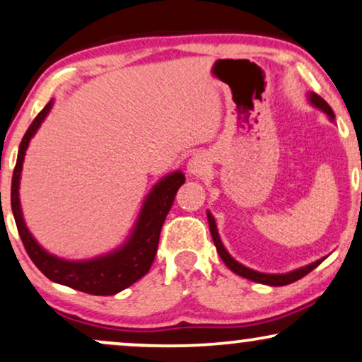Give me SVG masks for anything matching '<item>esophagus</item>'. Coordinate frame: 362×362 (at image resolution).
<instances>
[{
    "instance_id": "esophagus-1",
    "label": "esophagus",
    "mask_w": 362,
    "mask_h": 362,
    "mask_svg": "<svg viewBox=\"0 0 362 362\" xmlns=\"http://www.w3.org/2000/svg\"><path fill=\"white\" fill-rule=\"evenodd\" d=\"M208 166H209L208 156L204 153H198L188 160V164H186V171H188L189 176H202V174L206 173Z\"/></svg>"
}]
</instances>
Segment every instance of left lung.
I'll list each match as a JSON object with an SVG mask.
<instances>
[{
  "label": "left lung",
  "mask_w": 362,
  "mask_h": 362,
  "mask_svg": "<svg viewBox=\"0 0 362 362\" xmlns=\"http://www.w3.org/2000/svg\"><path fill=\"white\" fill-rule=\"evenodd\" d=\"M309 102L314 107H317V109L322 110V112L327 114L329 119H331V120L336 119V115H334L332 109L329 107L327 102H325L322 97H319L317 93L310 92L309 93ZM208 223H209V231H211V236H213V242H215L216 252L220 253L221 260L225 262V265L228 267L231 272H235L236 275L243 276V279L253 280V282H257V284L272 285V287H282V285H288V284L296 282V280H298V279H302V276H305L307 274H309V272H312L315 269V267L320 265V263L324 262V258H320V260L310 263V265H305V267H302V269L292 270V272H288V274H262V272L252 270V269H248V267L242 265V263H238L233 257L230 255L228 252H226V248L223 247V243L220 240V235H218L215 218L211 216V213H209V211H208Z\"/></svg>",
  "instance_id": "1"
}]
</instances>
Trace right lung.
I'll use <instances>...</instances> for the list:
<instances>
[{
    "instance_id": "right-lung-1",
    "label": "right lung",
    "mask_w": 362,
    "mask_h": 362,
    "mask_svg": "<svg viewBox=\"0 0 362 362\" xmlns=\"http://www.w3.org/2000/svg\"><path fill=\"white\" fill-rule=\"evenodd\" d=\"M52 105L53 100L48 102L42 112L35 117L28 131L25 132L23 139H21L20 149H18L16 166L11 180V209L18 233H20V238L31 262L52 282L66 285V287L92 293V296H114V293L137 282L149 272L156 252H158L160 228H163V223L173 206L174 196L185 182V174L181 171L168 174L151 189V193L144 199V204H142L139 218H137L131 236L122 247L114 250L112 253L82 262L64 260V258L52 255L40 247L33 235L30 233V230L26 228L20 206V194H18L25 153L28 149L31 137L35 136V132L38 131L45 117L50 112Z\"/></svg>"
}]
</instances>
